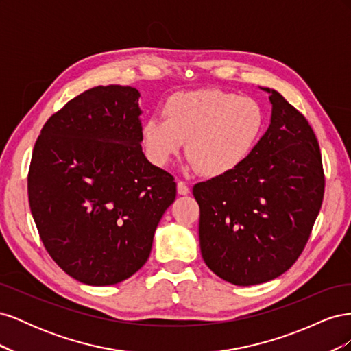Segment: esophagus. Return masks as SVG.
I'll return each instance as SVG.
<instances>
[{"label":"esophagus","instance_id":"1","mask_svg":"<svg viewBox=\"0 0 351 351\" xmlns=\"http://www.w3.org/2000/svg\"><path fill=\"white\" fill-rule=\"evenodd\" d=\"M177 192H178V195L186 196L190 193V189L184 182H177Z\"/></svg>","mask_w":351,"mask_h":351}]
</instances>
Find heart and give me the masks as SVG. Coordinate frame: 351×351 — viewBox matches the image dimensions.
<instances>
[{
	"label": "heart",
	"instance_id": "b5f03b06",
	"mask_svg": "<svg viewBox=\"0 0 351 351\" xmlns=\"http://www.w3.org/2000/svg\"><path fill=\"white\" fill-rule=\"evenodd\" d=\"M163 119L149 117L142 143L149 161L165 167L187 141L189 161L205 176H224L253 152L263 129L261 105L249 97L221 89H196L169 97Z\"/></svg>",
	"mask_w": 351,
	"mask_h": 351
}]
</instances>
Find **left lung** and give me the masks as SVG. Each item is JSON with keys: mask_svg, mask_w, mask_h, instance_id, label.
<instances>
[{"mask_svg": "<svg viewBox=\"0 0 351 351\" xmlns=\"http://www.w3.org/2000/svg\"><path fill=\"white\" fill-rule=\"evenodd\" d=\"M271 124L234 171L195 184L208 268L234 285L280 277L300 256L319 214L325 177L307 120L269 88Z\"/></svg>", "mask_w": 351, "mask_h": 351, "instance_id": "1", "label": "left lung"}]
</instances>
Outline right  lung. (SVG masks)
Instances as JSON below:
<instances>
[{"label": "right lung", "instance_id": "right-lung-1", "mask_svg": "<svg viewBox=\"0 0 351 351\" xmlns=\"http://www.w3.org/2000/svg\"><path fill=\"white\" fill-rule=\"evenodd\" d=\"M139 97L120 84L80 93L49 117L32 154L27 193L40 240L83 284L139 271L176 199L174 177L142 152Z\"/></svg>", "mask_w": 351, "mask_h": 351}]
</instances>
